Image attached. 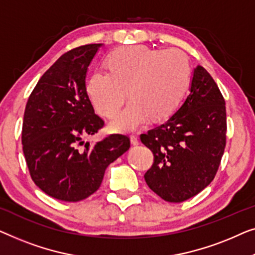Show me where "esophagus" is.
Wrapping results in <instances>:
<instances>
[{
  "instance_id": "obj_1",
  "label": "esophagus",
  "mask_w": 255,
  "mask_h": 255,
  "mask_svg": "<svg viewBox=\"0 0 255 255\" xmlns=\"http://www.w3.org/2000/svg\"><path fill=\"white\" fill-rule=\"evenodd\" d=\"M130 142H131L132 145H137L138 143H139V139H138V137L136 135H131L130 136Z\"/></svg>"
}]
</instances>
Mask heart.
I'll return each mask as SVG.
<instances>
[{"label":"heart","mask_w":255,"mask_h":255,"mask_svg":"<svg viewBox=\"0 0 255 255\" xmlns=\"http://www.w3.org/2000/svg\"><path fill=\"white\" fill-rule=\"evenodd\" d=\"M109 67L96 70L87 89L93 106L106 118L119 112L129 89L131 103L110 125L118 132L137 130L150 118H167L180 102L191 75L187 55L177 48L121 47L110 55Z\"/></svg>","instance_id":"obj_1"}]
</instances>
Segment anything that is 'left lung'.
<instances>
[{
	"mask_svg": "<svg viewBox=\"0 0 255 255\" xmlns=\"http://www.w3.org/2000/svg\"><path fill=\"white\" fill-rule=\"evenodd\" d=\"M153 153L146 185L167 202H184L214 180L227 143L225 100L210 74L198 66L179 110L139 136Z\"/></svg>",
	"mask_w": 255,
	"mask_h": 255,
	"instance_id": "obj_1",
	"label": "left lung"
}]
</instances>
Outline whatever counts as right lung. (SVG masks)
I'll return each mask as SVG.
<instances>
[{
  "label": "right lung",
  "mask_w": 255,
  "mask_h": 255,
  "mask_svg": "<svg viewBox=\"0 0 255 255\" xmlns=\"http://www.w3.org/2000/svg\"><path fill=\"white\" fill-rule=\"evenodd\" d=\"M100 46H80L61 55L25 107L21 143L32 180L47 195L67 202L93 194L106 167L130 146L128 136L121 134L95 144L83 141L104 127L85 88L88 67Z\"/></svg>",
  "instance_id": "1"
}]
</instances>
